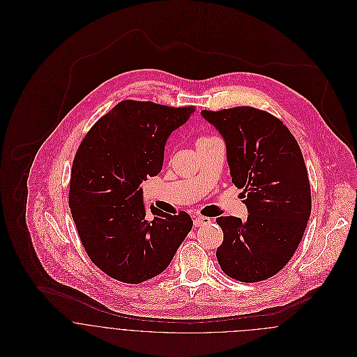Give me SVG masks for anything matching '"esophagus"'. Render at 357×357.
Returning a JSON list of instances; mask_svg holds the SVG:
<instances>
[{
  "instance_id": "1",
  "label": "esophagus",
  "mask_w": 357,
  "mask_h": 357,
  "mask_svg": "<svg viewBox=\"0 0 357 357\" xmlns=\"http://www.w3.org/2000/svg\"><path fill=\"white\" fill-rule=\"evenodd\" d=\"M210 222V218L208 217H204V215H195L194 217V224L195 227H202Z\"/></svg>"
}]
</instances>
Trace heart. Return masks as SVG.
<instances>
[{
	"instance_id": "b5f03b06",
	"label": "heart",
	"mask_w": 357,
	"mask_h": 357,
	"mask_svg": "<svg viewBox=\"0 0 357 357\" xmlns=\"http://www.w3.org/2000/svg\"><path fill=\"white\" fill-rule=\"evenodd\" d=\"M211 139H214V137H210V136H201V137L197 140V146L204 144V143L208 142V140H211Z\"/></svg>"
}]
</instances>
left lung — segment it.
<instances>
[{
    "instance_id": "obj_1",
    "label": "left lung",
    "mask_w": 357,
    "mask_h": 357,
    "mask_svg": "<svg viewBox=\"0 0 357 357\" xmlns=\"http://www.w3.org/2000/svg\"><path fill=\"white\" fill-rule=\"evenodd\" d=\"M221 133L232 183L242 188L246 221L218 217L224 241L215 255L229 278L255 283L276 275L297 250L312 210L301 149L287 126L249 105L202 111Z\"/></svg>"
}]
</instances>
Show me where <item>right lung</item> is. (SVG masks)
<instances>
[{
    "instance_id": "add662e5",
    "label": "right lung",
    "mask_w": 357,
    "mask_h": 357,
    "mask_svg": "<svg viewBox=\"0 0 357 357\" xmlns=\"http://www.w3.org/2000/svg\"><path fill=\"white\" fill-rule=\"evenodd\" d=\"M194 105L122 100L81 142L68 206L91 261L109 278L139 284L163 272L192 228L188 213L147 215L140 184L162 170L169 135Z\"/></svg>"
}]
</instances>
